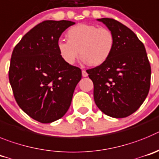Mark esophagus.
<instances>
[{
  "mask_svg": "<svg viewBox=\"0 0 159 159\" xmlns=\"http://www.w3.org/2000/svg\"><path fill=\"white\" fill-rule=\"evenodd\" d=\"M81 74H82V76L83 77H87V76H88V74H87V72L85 70H82Z\"/></svg>",
  "mask_w": 159,
  "mask_h": 159,
  "instance_id": "1",
  "label": "esophagus"
}]
</instances>
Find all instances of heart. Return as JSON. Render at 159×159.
<instances>
[{
    "mask_svg": "<svg viewBox=\"0 0 159 159\" xmlns=\"http://www.w3.org/2000/svg\"><path fill=\"white\" fill-rule=\"evenodd\" d=\"M67 41L59 40L57 48L66 63L74 65L78 55L92 66L104 63L111 56L115 46V38L108 28L97 25L79 24L66 32Z\"/></svg>",
    "mask_w": 159,
    "mask_h": 159,
    "instance_id": "b5f03b06",
    "label": "heart"
}]
</instances>
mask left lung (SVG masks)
<instances>
[{
    "mask_svg": "<svg viewBox=\"0 0 159 159\" xmlns=\"http://www.w3.org/2000/svg\"><path fill=\"white\" fill-rule=\"evenodd\" d=\"M97 20L112 32L115 46L106 62L86 70L93 82L94 101L107 116L124 118L145 101L151 85V65L143 43L130 28L111 18Z\"/></svg>",
    "mask_w": 159,
    "mask_h": 159,
    "instance_id": "1",
    "label": "left lung"
}]
</instances>
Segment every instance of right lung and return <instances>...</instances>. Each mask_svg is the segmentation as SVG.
Segmentation results:
<instances>
[{"label": "right lung", "instance_id": "right-lung-1", "mask_svg": "<svg viewBox=\"0 0 159 159\" xmlns=\"http://www.w3.org/2000/svg\"><path fill=\"white\" fill-rule=\"evenodd\" d=\"M69 20H45L23 36L14 48L8 78L20 108L43 123L62 118L81 78L80 68L66 63L57 48Z\"/></svg>", "mask_w": 159, "mask_h": 159}]
</instances>
